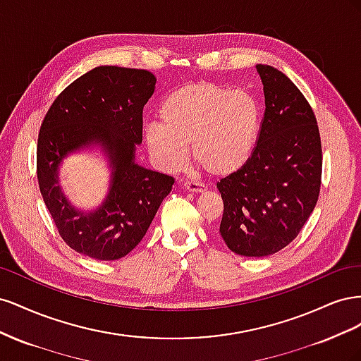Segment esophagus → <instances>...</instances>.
Listing matches in <instances>:
<instances>
[{
	"label": "esophagus",
	"mask_w": 361,
	"mask_h": 361,
	"mask_svg": "<svg viewBox=\"0 0 361 361\" xmlns=\"http://www.w3.org/2000/svg\"><path fill=\"white\" fill-rule=\"evenodd\" d=\"M183 187L187 188L190 192H194V194H199V192H203L206 191V187L203 183H199V182H192V180H187L183 183Z\"/></svg>",
	"instance_id": "obj_1"
}]
</instances>
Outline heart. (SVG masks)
<instances>
[{"label": "heart", "instance_id": "heart-1", "mask_svg": "<svg viewBox=\"0 0 361 361\" xmlns=\"http://www.w3.org/2000/svg\"><path fill=\"white\" fill-rule=\"evenodd\" d=\"M260 106L243 89L212 81L182 84L164 97L159 125L145 130V145L157 166L174 173L191 157L214 178L241 170L253 154L260 130Z\"/></svg>", "mask_w": 361, "mask_h": 361}]
</instances>
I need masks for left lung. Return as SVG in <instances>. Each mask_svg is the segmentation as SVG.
Segmentation results:
<instances>
[{
    "mask_svg": "<svg viewBox=\"0 0 361 361\" xmlns=\"http://www.w3.org/2000/svg\"><path fill=\"white\" fill-rule=\"evenodd\" d=\"M265 114L245 166L216 183L224 212L220 233L233 253L274 255L298 236L318 202L322 149L316 117L288 76L257 64Z\"/></svg>",
    "mask_w": 361,
    "mask_h": 361,
    "instance_id": "1",
    "label": "left lung"
}]
</instances>
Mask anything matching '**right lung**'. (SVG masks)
<instances>
[{
  "label": "right lung",
  "instance_id": "add662e5",
  "mask_svg": "<svg viewBox=\"0 0 361 361\" xmlns=\"http://www.w3.org/2000/svg\"><path fill=\"white\" fill-rule=\"evenodd\" d=\"M145 69L99 66L73 81L51 105L37 140V179L63 241L81 255L117 260L133 251L171 191L174 179L135 161L143 108L155 92ZM99 148L112 170L109 192L93 212L78 210L59 187L62 161Z\"/></svg>",
  "mask_w": 361,
  "mask_h": 361
}]
</instances>
